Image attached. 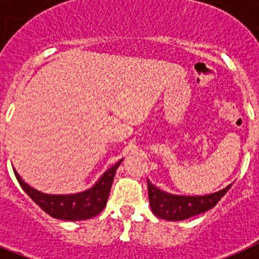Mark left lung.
<instances>
[{
	"label": "left lung",
	"instance_id": "left-lung-1",
	"mask_svg": "<svg viewBox=\"0 0 259 259\" xmlns=\"http://www.w3.org/2000/svg\"><path fill=\"white\" fill-rule=\"evenodd\" d=\"M148 183V198L151 209L159 219L168 221H183L193 215L201 214L209 210L221 200L232 185H228L222 191L206 196H175L165 193Z\"/></svg>",
	"mask_w": 259,
	"mask_h": 259
}]
</instances>
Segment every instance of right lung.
Instances as JSON below:
<instances>
[{
	"mask_svg": "<svg viewBox=\"0 0 259 259\" xmlns=\"http://www.w3.org/2000/svg\"><path fill=\"white\" fill-rule=\"evenodd\" d=\"M121 161L123 159L119 160L110 169H107L93 188L75 194L42 193L27 185L16 170H14V175L23 191L26 192L29 197L49 215L58 220H65V221H80V220L93 219L103 210L110 196L115 173Z\"/></svg>",
	"mask_w": 259,
	"mask_h": 259,
	"instance_id": "right-lung-1",
	"label": "right lung"
}]
</instances>
